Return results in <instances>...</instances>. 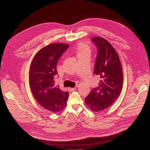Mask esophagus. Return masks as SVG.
<instances>
[{"instance_id":"esophagus-1","label":"esophagus","mask_w":150,"mask_h":150,"mask_svg":"<svg viewBox=\"0 0 150 150\" xmlns=\"http://www.w3.org/2000/svg\"><path fill=\"white\" fill-rule=\"evenodd\" d=\"M76 89V88H68V90L69 91H75Z\"/></svg>"}]
</instances>
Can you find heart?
Returning <instances> with one entry per match:
<instances>
[{"label": "heart", "instance_id": "heart-1", "mask_svg": "<svg viewBox=\"0 0 150 150\" xmlns=\"http://www.w3.org/2000/svg\"><path fill=\"white\" fill-rule=\"evenodd\" d=\"M91 52V47L84 42H80L78 44L76 47V53L78 57L82 56H89Z\"/></svg>", "mask_w": 150, "mask_h": 150}]
</instances>
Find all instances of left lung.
Returning a JSON list of instances; mask_svg holds the SVG:
<instances>
[{"label":"left lung","mask_w":150,"mask_h":150,"mask_svg":"<svg viewBox=\"0 0 150 150\" xmlns=\"http://www.w3.org/2000/svg\"><path fill=\"white\" fill-rule=\"evenodd\" d=\"M98 48L94 74L100 76L99 86L93 88L85 98V103L93 111H100L110 107L121 93L123 76L118 54L105 39H92Z\"/></svg>","instance_id":"8db88e82"}]
</instances>
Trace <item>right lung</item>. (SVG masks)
Returning <instances> with one entry per match:
<instances>
[{
	"label": "right lung",
	"instance_id": "obj_1",
	"mask_svg": "<svg viewBox=\"0 0 150 150\" xmlns=\"http://www.w3.org/2000/svg\"><path fill=\"white\" fill-rule=\"evenodd\" d=\"M69 45L56 43L47 45L36 53L29 70V85L34 99L46 110L57 113L67 105L69 93L54 85L57 74L56 65Z\"/></svg>",
	"mask_w": 150,
	"mask_h": 150
}]
</instances>
